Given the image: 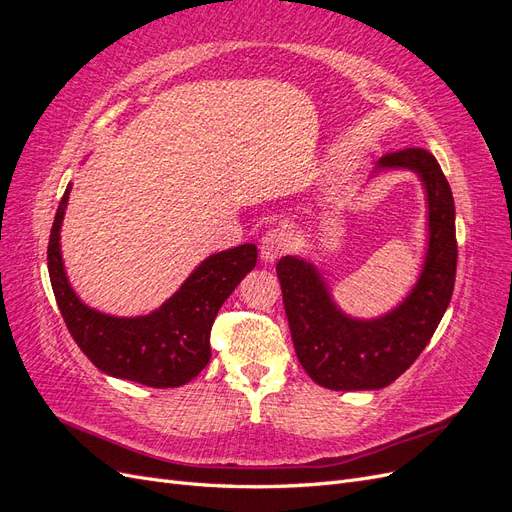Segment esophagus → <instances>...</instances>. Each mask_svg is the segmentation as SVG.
<instances>
[{"label": "esophagus", "mask_w": 512, "mask_h": 512, "mask_svg": "<svg viewBox=\"0 0 512 512\" xmlns=\"http://www.w3.org/2000/svg\"><path fill=\"white\" fill-rule=\"evenodd\" d=\"M294 247V232L288 226H275L265 232V237L260 241V256L262 260H275L277 256H282L290 252Z\"/></svg>", "instance_id": "1"}]
</instances>
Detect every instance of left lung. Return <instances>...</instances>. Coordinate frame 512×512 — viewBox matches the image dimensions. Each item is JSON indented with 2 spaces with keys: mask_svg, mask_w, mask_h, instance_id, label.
I'll use <instances>...</instances> for the list:
<instances>
[{
  "mask_svg": "<svg viewBox=\"0 0 512 512\" xmlns=\"http://www.w3.org/2000/svg\"><path fill=\"white\" fill-rule=\"evenodd\" d=\"M380 166L414 170L427 190V260L404 303L378 320H352L335 307L314 265L284 256L275 267L299 363L324 389L374 391L389 386L425 350L453 297L455 203L438 160L427 149L408 147L386 153Z\"/></svg>",
  "mask_w": 512,
  "mask_h": 512,
  "instance_id": "1",
  "label": "left lung"
}]
</instances>
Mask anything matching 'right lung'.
<instances>
[{
  "label": "right lung",
  "mask_w": 512,
  "mask_h": 512,
  "mask_svg": "<svg viewBox=\"0 0 512 512\" xmlns=\"http://www.w3.org/2000/svg\"><path fill=\"white\" fill-rule=\"evenodd\" d=\"M70 185L59 200L49 250L55 301L72 339L104 374L153 389H173L196 378L211 359V327L222 303L256 267V245L245 243L209 256L160 309L149 316L115 318L76 297L59 252V228Z\"/></svg>",
  "instance_id": "right-lung-1"
}]
</instances>
